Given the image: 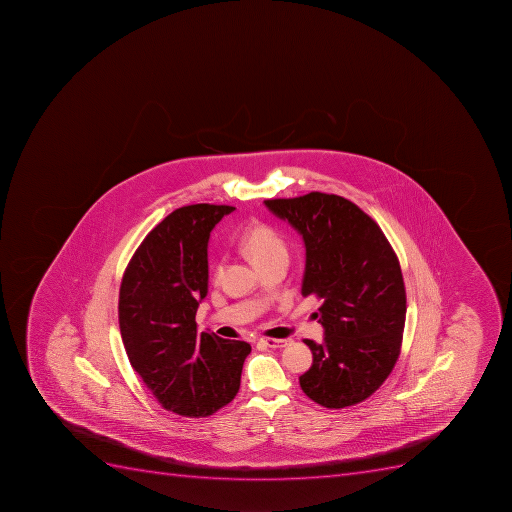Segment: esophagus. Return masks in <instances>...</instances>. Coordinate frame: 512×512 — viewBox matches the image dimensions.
<instances>
[{
	"label": "esophagus",
	"mask_w": 512,
	"mask_h": 512,
	"mask_svg": "<svg viewBox=\"0 0 512 512\" xmlns=\"http://www.w3.org/2000/svg\"><path fill=\"white\" fill-rule=\"evenodd\" d=\"M259 344L269 348H284L292 344V339H272V337H264L259 340Z\"/></svg>",
	"instance_id": "34e87169"
}]
</instances>
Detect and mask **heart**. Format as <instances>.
Segmentation results:
<instances>
[{
  "label": "heart",
  "instance_id": "b5f03b06",
  "mask_svg": "<svg viewBox=\"0 0 512 512\" xmlns=\"http://www.w3.org/2000/svg\"><path fill=\"white\" fill-rule=\"evenodd\" d=\"M241 248L250 256L256 266H264L266 262L279 256H287V246L279 233L269 225H251L243 237H241ZM217 271H220L217 269Z\"/></svg>",
  "mask_w": 512,
  "mask_h": 512
}]
</instances>
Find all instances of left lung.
<instances>
[{"instance_id": "1", "label": "left lung", "mask_w": 512, "mask_h": 512, "mask_svg": "<svg viewBox=\"0 0 512 512\" xmlns=\"http://www.w3.org/2000/svg\"><path fill=\"white\" fill-rule=\"evenodd\" d=\"M264 204L303 237L301 295L321 300L324 340L305 339L313 365L301 389L326 408L360 404L399 358L407 313L399 259L370 215L342 196L313 191Z\"/></svg>"}]
</instances>
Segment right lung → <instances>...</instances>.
<instances>
[{"instance_id":"1","label":"right lung","mask_w":512,"mask_h":512,"mask_svg":"<svg viewBox=\"0 0 512 512\" xmlns=\"http://www.w3.org/2000/svg\"><path fill=\"white\" fill-rule=\"evenodd\" d=\"M232 206L193 204L152 230L121 280L118 321L134 371L168 412L209 417L240 389L251 345L198 332L196 311L207 295V243Z\"/></svg>"}]
</instances>
